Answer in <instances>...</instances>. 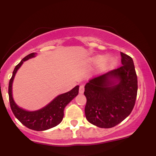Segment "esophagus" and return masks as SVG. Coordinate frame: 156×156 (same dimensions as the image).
Instances as JSON below:
<instances>
[{
    "label": "esophagus",
    "mask_w": 156,
    "mask_h": 156,
    "mask_svg": "<svg viewBox=\"0 0 156 156\" xmlns=\"http://www.w3.org/2000/svg\"><path fill=\"white\" fill-rule=\"evenodd\" d=\"M83 92H84V87H83V85L80 86V87H79V93H80V94H83Z\"/></svg>",
    "instance_id": "1"
}]
</instances>
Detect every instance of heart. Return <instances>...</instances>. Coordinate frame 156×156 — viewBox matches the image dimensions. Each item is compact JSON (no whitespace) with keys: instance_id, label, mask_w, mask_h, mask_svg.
Masks as SVG:
<instances>
[{"instance_id":"b5f03b06","label":"heart","mask_w":156,"mask_h":156,"mask_svg":"<svg viewBox=\"0 0 156 156\" xmlns=\"http://www.w3.org/2000/svg\"><path fill=\"white\" fill-rule=\"evenodd\" d=\"M92 62L94 64H101V70L105 71L111 69L117 64V58L114 56H107L103 55H98L93 57Z\"/></svg>"}]
</instances>
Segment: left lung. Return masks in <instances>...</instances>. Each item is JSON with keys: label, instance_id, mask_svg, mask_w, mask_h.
<instances>
[{"label": "left lung", "instance_id": "left-lung-1", "mask_svg": "<svg viewBox=\"0 0 156 156\" xmlns=\"http://www.w3.org/2000/svg\"><path fill=\"white\" fill-rule=\"evenodd\" d=\"M122 66L86 84V118L101 128L114 127L128 117L136 99L138 81L133 61L121 53Z\"/></svg>", "mask_w": 156, "mask_h": 156}]
</instances>
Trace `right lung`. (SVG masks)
Here are the masks:
<instances>
[{"instance_id":"right-lung-1","label":"right lung","mask_w":156,"mask_h":156,"mask_svg":"<svg viewBox=\"0 0 156 156\" xmlns=\"http://www.w3.org/2000/svg\"><path fill=\"white\" fill-rule=\"evenodd\" d=\"M36 55V53L28 54L23 58L15 67L9 84V97L11 108L16 118L29 129L37 131H42L56 126L62 121L64 117V108L69 102L78 95L79 86H76L72 90L55 97L51 103L39 110L27 111L26 109L20 108L14 101L12 94V83L16 73L22 66L23 62L30 58H34Z\"/></svg>"}]
</instances>
